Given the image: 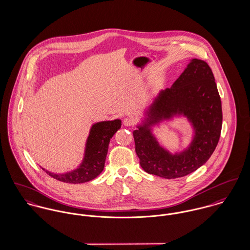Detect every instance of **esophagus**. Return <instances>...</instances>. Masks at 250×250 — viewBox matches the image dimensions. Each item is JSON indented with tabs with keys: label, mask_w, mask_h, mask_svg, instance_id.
<instances>
[{
	"label": "esophagus",
	"mask_w": 250,
	"mask_h": 250,
	"mask_svg": "<svg viewBox=\"0 0 250 250\" xmlns=\"http://www.w3.org/2000/svg\"><path fill=\"white\" fill-rule=\"evenodd\" d=\"M123 124H124L125 126H133V125L135 124V121H134V119L131 118V117H125L124 120H123Z\"/></svg>",
	"instance_id": "34e87169"
}]
</instances>
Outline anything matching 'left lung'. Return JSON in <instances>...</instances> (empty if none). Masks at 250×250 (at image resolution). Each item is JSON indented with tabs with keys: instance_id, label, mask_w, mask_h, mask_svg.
Returning a JSON list of instances; mask_svg holds the SVG:
<instances>
[{
	"instance_id": "left-lung-1",
	"label": "left lung",
	"mask_w": 250,
	"mask_h": 250,
	"mask_svg": "<svg viewBox=\"0 0 250 250\" xmlns=\"http://www.w3.org/2000/svg\"><path fill=\"white\" fill-rule=\"evenodd\" d=\"M185 117L193 128L190 144L169 152L157 142L152 128ZM222 126L221 101L210 66L191 59L169 88L160 90L133 132L136 153L143 170L162 178L184 177L202 167L217 145Z\"/></svg>"
}]
</instances>
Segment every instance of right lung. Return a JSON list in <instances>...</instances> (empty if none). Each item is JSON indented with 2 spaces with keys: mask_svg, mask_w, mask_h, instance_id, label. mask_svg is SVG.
<instances>
[{
  "mask_svg": "<svg viewBox=\"0 0 250 250\" xmlns=\"http://www.w3.org/2000/svg\"><path fill=\"white\" fill-rule=\"evenodd\" d=\"M121 128V120H107L92 124L85 142L83 158L79 167L64 173H54L42 168L51 177L70 184H81L96 178L104 169L108 143Z\"/></svg>",
  "mask_w": 250,
  "mask_h": 250,
  "instance_id": "obj_1",
  "label": "right lung"
}]
</instances>
